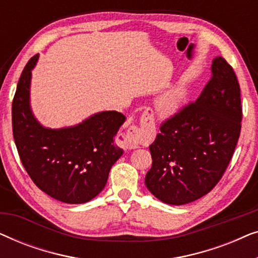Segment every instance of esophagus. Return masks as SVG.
<instances>
[{"instance_id": "esophagus-1", "label": "esophagus", "mask_w": 258, "mask_h": 258, "mask_svg": "<svg viewBox=\"0 0 258 258\" xmlns=\"http://www.w3.org/2000/svg\"><path fill=\"white\" fill-rule=\"evenodd\" d=\"M141 123L142 126L146 129V135L148 137L154 136L155 134V125L154 119L151 117L149 111H144V114L141 116ZM144 139V134L142 129L137 125H130L128 129L125 130L124 134H122V143L123 146L128 149H135L141 144Z\"/></svg>"}]
</instances>
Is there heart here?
<instances>
[{"label": "heart", "mask_w": 258, "mask_h": 258, "mask_svg": "<svg viewBox=\"0 0 258 258\" xmlns=\"http://www.w3.org/2000/svg\"><path fill=\"white\" fill-rule=\"evenodd\" d=\"M188 96L189 90L185 86L172 87L156 98L154 104L155 111L161 118H172L181 111Z\"/></svg>", "instance_id": "1"}]
</instances>
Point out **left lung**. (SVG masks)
I'll return each mask as SVG.
<instances>
[{"label": "left lung", "instance_id": "left-lung-1", "mask_svg": "<svg viewBox=\"0 0 258 258\" xmlns=\"http://www.w3.org/2000/svg\"><path fill=\"white\" fill-rule=\"evenodd\" d=\"M195 103L161 126L149 146L146 186L163 203L183 206L207 195L224 174L241 133L239 84L222 56Z\"/></svg>", "mask_w": 258, "mask_h": 258}]
</instances>
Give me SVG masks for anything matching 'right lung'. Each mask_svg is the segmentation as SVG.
I'll return each mask as SVG.
<instances>
[{
    "label": "right lung",
    "instance_id": "right-lung-1",
    "mask_svg": "<svg viewBox=\"0 0 258 258\" xmlns=\"http://www.w3.org/2000/svg\"><path fill=\"white\" fill-rule=\"evenodd\" d=\"M38 55L21 74L13 101V134L23 167L52 199L82 204L107 184L109 171L123 155L114 137L125 121L115 110L100 111L75 125L52 129L41 124L30 103L31 72Z\"/></svg>",
    "mask_w": 258,
    "mask_h": 258
}]
</instances>
